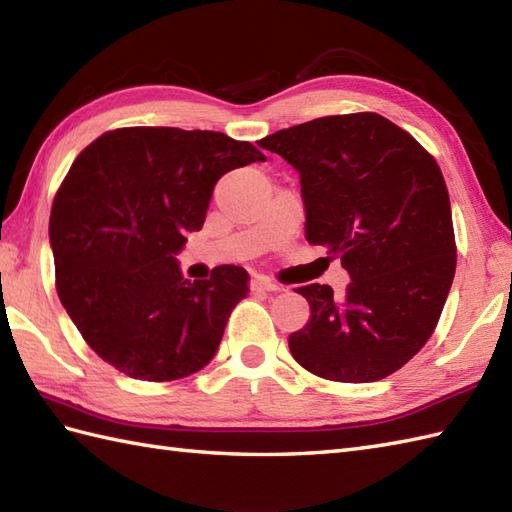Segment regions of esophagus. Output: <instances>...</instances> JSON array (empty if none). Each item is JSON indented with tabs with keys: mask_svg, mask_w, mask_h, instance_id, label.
<instances>
[{
	"mask_svg": "<svg viewBox=\"0 0 512 512\" xmlns=\"http://www.w3.org/2000/svg\"><path fill=\"white\" fill-rule=\"evenodd\" d=\"M250 288L257 290V292H279L281 286L275 284V281H270L268 277H255L250 281Z\"/></svg>",
	"mask_w": 512,
	"mask_h": 512,
	"instance_id": "esophagus-1",
	"label": "esophagus"
}]
</instances>
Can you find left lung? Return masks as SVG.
<instances>
[{
	"instance_id": "obj_1",
	"label": "left lung",
	"mask_w": 512,
	"mask_h": 512,
	"mask_svg": "<svg viewBox=\"0 0 512 512\" xmlns=\"http://www.w3.org/2000/svg\"><path fill=\"white\" fill-rule=\"evenodd\" d=\"M259 147L299 171L306 239L339 257L345 295L297 288L310 321L288 345L308 372L374 383L416 356L438 325L455 275L449 191L416 138L374 112L323 116Z\"/></svg>"
}]
</instances>
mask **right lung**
<instances>
[{
	"label": "right lung",
	"mask_w": 512,
	"mask_h": 512,
	"mask_svg": "<svg viewBox=\"0 0 512 512\" xmlns=\"http://www.w3.org/2000/svg\"><path fill=\"white\" fill-rule=\"evenodd\" d=\"M266 156L220 132L123 127L74 160L50 213L65 312L92 350L138 380H178L209 365L248 273L182 277L176 255L200 231L215 182Z\"/></svg>",
	"instance_id": "obj_1"
}]
</instances>
